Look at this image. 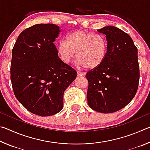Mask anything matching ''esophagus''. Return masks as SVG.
<instances>
[{"label": "esophagus", "instance_id": "1", "mask_svg": "<svg viewBox=\"0 0 150 150\" xmlns=\"http://www.w3.org/2000/svg\"><path fill=\"white\" fill-rule=\"evenodd\" d=\"M85 75L84 73L77 71V76H83V75Z\"/></svg>", "mask_w": 150, "mask_h": 150}]
</instances>
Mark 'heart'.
I'll return each instance as SVG.
<instances>
[{"mask_svg": "<svg viewBox=\"0 0 150 150\" xmlns=\"http://www.w3.org/2000/svg\"><path fill=\"white\" fill-rule=\"evenodd\" d=\"M108 51V44L103 35L78 30L70 33L65 41L57 45L60 59L68 63L77 57L79 65L87 69L99 67L105 61Z\"/></svg>", "mask_w": 150, "mask_h": 150, "instance_id": "heart-1", "label": "heart"}]
</instances>
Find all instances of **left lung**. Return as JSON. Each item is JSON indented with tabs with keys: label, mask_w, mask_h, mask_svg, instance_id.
I'll return each instance as SVG.
<instances>
[{
	"label": "left lung",
	"mask_w": 150,
	"mask_h": 150,
	"mask_svg": "<svg viewBox=\"0 0 150 150\" xmlns=\"http://www.w3.org/2000/svg\"><path fill=\"white\" fill-rule=\"evenodd\" d=\"M97 31L106 35L108 51L102 64L85 75L87 101L94 110L112 113L130 103L138 91V48L130 35L118 28L109 26Z\"/></svg>",
	"instance_id": "obj_1"
}]
</instances>
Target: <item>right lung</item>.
<instances>
[{
    "instance_id": "add662e5",
    "label": "right lung",
    "mask_w": 150,
    "mask_h": 150,
    "mask_svg": "<svg viewBox=\"0 0 150 150\" xmlns=\"http://www.w3.org/2000/svg\"><path fill=\"white\" fill-rule=\"evenodd\" d=\"M60 33L54 24H38L22 31L12 50L11 80L18 100L34 115L62 110L63 93L77 71L58 57L54 42Z\"/></svg>"
}]
</instances>
